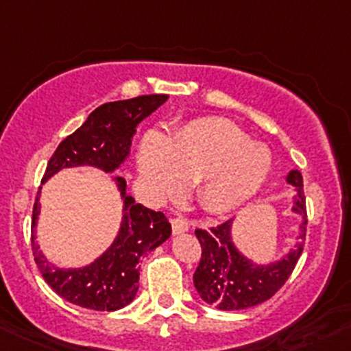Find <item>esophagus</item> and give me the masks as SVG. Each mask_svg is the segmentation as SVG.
<instances>
[{"mask_svg":"<svg viewBox=\"0 0 351 351\" xmlns=\"http://www.w3.org/2000/svg\"><path fill=\"white\" fill-rule=\"evenodd\" d=\"M171 227H173V234H183V232L189 230V221L185 220V218H182V216H176V218H173L171 220Z\"/></svg>","mask_w":351,"mask_h":351,"instance_id":"esophagus-1","label":"esophagus"}]
</instances>
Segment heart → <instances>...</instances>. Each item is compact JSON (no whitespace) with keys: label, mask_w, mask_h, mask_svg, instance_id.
Returning <instances> with one entry per match:
<instances>
[{"label":"heart","mask_w":351,"mask_h":351,"mask_svg":"<svg viewBox=\"0 0 351 351\" xmlns=\"http://www.w3.org/2000/svg\"><path fill=\"white\" fill-rule=\"evenodd\" d=\"M274 166L270 150L225 119L186 124L171 138L149 133L138 150V173L156 197L178 194L186 182H197L206 209L230 211L253 197Z\"/></svg>","instance_id":"heart-1"}]
</instances>
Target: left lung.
<instances>
[{
  "instance_id": "8db88e82",
  "label": "left lung",
  "mask_w": 351,
  "mask_h": 351,
  "mask_svg": "<svg viewBox=\"0 0 351 351\" xmlns=\"http://www.w3.org/2000/svg\"><path fill=\"white\" fill-rule=\"evenodd\" d=\"M286 182L294 186L293 213L301 216L298 241L293 250L280 260L258 265L241 253L232 239V220L209 230L197 228L202 254L194 274V286L208 304L220 310H244L270 300L293 274L306 235V206L303 194V176L298 169L287 175Z\"/></svg>"
}]
</instances>
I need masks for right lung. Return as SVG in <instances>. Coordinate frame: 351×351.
<instances>
[{"label": "right lung", "instance_id": "add662e5", "mask_svg": "<svg viewBox=\"0 0 351 351\" xmlns=\"http://www.w3.org/2000/svg\"><path fill=\"white\" fill-rule=\"evenodd\" d=\"M168 100V95H142L109 101L88 116L83 126L69 135L51 156L43 183L64 168L93 166L114 173L130 156L136 126ZM123 199V221L107 251L81 268H58L45 258L32 234V254L43 279L69 303L98 312H114L135 300L143 256L168 241L171 223L126 194V182L114 176ZM39 194L32 209V232L38 225Z\"/></svg>", "mask_w": 351, "mask_h": 351}]
</instances>
